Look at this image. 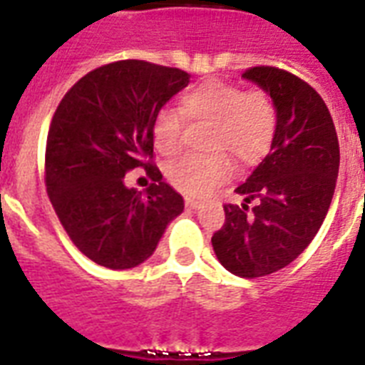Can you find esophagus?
Returning <instances> with one entry per match:
<instances>
[{
  "label": "esophagus",
  "mask_w": 365,
  "mask_h": 365,
  "mask_svg": "<svg viewBox=\"0 0 365 365\" xmlns=\"http://www.w3.org/2000/svg\"><path fill=\"white\" fill-rule=\"evenodd\" d=\"M185 206H187L189 210H198L202 208L204 204L200 202V200H195V198H185Z\"/></svg>",
  "instance_id": "34e87169"
}]
</instances>
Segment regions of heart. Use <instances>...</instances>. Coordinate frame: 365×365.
<instances>
[{"label":"heart","instance_id":"obj_1","mask_svg":"<svg viewBox=\"0 0 365 365\" xmlns=\"http://www.w3.org/2000/svg\"><path fill=\"white\" fill-rule=\"evenodd\" d=\"M183 118L212 123L204 155H183L167 167L168 180L187 195L204 197L229 180L234 153L242 163H255L268 152L277 127L274 101L264 91L245 93L225 82H208L187 91L180 101V112L163 108L153 123V142L163 155H174L182 148Z\"/></svg>","mask_w":365,"mask_h":365}]
</instances>
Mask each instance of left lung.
Listing matches in <instances>:
<instances>
[{
    "label": "left lung",
    "mask_w": 365,
    "mask_h": 365,
    "mask_svg": "<svg viewBox=\"0 0 365 365\" xmlns=\"http://www.w3.org/2000/svg\"><path fill=\"white\" fill-rule=\"evenodd\" d=\"M242 78L274 101L277 127L264 161L236 187L244 204L223 206L227 219L212 245L230 274L262 277L298 259L321 229L339 173V142L328 106L304 80L275 67H253Z\"/></svg>",
    "instance_id": "8db88e82"
}]
</instances>
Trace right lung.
<instances>
[{"label":"right lung","mask_w":365,"mask_h":365,"mask_svg":"<svg viewBox=\"0 0 365 365\" xmlns=\"http://www.w3.org/2000/svg\"><path fill=\"white\" fill-rule=\"evenodd\" d=\"M185 71L125 59L91 71L59 103L46 138V189L73 244L97 264L129 269L153 255L183 198L155 165L153 123L189 84ZM144 166L146 193L123 178Z\"/></svg>","instance_id":"1"}]
</instances>
